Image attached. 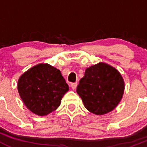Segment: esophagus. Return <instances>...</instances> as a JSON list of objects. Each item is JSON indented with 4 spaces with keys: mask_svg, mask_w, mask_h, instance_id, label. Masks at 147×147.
<instances>
[{
    "mask_svg": "<svg viewBox=\"0 0 147 147\" xmlns=\"http://www.w3.org/2000/svg\"><path fill=\"white\" fill-rule=\"evenodd\" d=\"M77 86H78V84H77V82H75V83H72L71 84V87H72V90H75L77 87Z\"/></svg>",
    "mask_w": 147,
    "mask_h": 147,
    "instance_id": "34e87169",
    "label": "esophagus"
}]
</instances>
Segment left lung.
Here are the masks:
<instances>
[{
	"label": "left lung",
	"instance_id": "left-lung-1",
	"mask_svg": "<svg viewBox=\"0 0 147 147\" xmlns=\"http://www.w3.org/2000/svg\"><path fill=\"white\" fill-rule=\"evenodd\" d=\"M124 87V79L119 71L112 65L100 62L85 69L77 93L89 112L103 115L119 105Z\"/></svg>",
	"mask_w": 147,
	"mask_h": 147
}]
</instances>
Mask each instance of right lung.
<instances>
[{"label": "right lung", "instance_id": "add662e5", "mask_svg": "<svg viewBox=\"0 0 147 147\" xmlns=\"http://www.w3.org/2000/svg\"><path fill=\"white\" fill-rule=\"evenodd\" d=\"M18 90L30 112L46 116L59 107L69 87L60 69L47 63H40L20 75Z\"/></svg>", "mask_w": 147, "mask_h": 147}]
</instances>
